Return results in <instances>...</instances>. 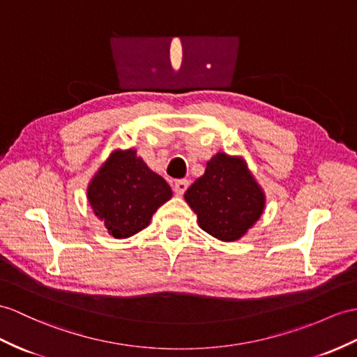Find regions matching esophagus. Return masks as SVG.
<instances>
[{"label": "esophagus", "mask_w": 357, "mask_h": 357, "mask_svg": "<svg viewBox=\"0 0 357 357\" xmlns=\"http://www.w3.org/2000/svg\"><path fill=\"white\" fill-rule=\"evenodd\" d=\"M188 186H189V180H186V178L176 180V183H174V192H176L177 195H183Z\"/></svg>", "instance_id": "obj_1"}]
</instances>
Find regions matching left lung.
I'll use <instances>...</instances> for the list:
<instances>
[{"label": "left lung", "instance_id": "obj_1", "mask_svg": "<svg viewBox=\"0 0 357 357\" xmlns=\"http://www.w3.org/2000/svg\"><path fill=\"white\" fill-rule=\"evenodd\" d=\"M185 199L204 231L221 241H236L264 212L265 195L245 162L218 153L207 162L204 176L190 185Z\"/></svg>", "mask_w": 357, "mask_h": 357}]
</instances>
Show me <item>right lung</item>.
I'll return each mask as SVG.
<instances>
[{
    "mask_svg": "<svg viewBox=\"0 0 357 357\" xmlns=\"http://www.w3.org/2000/svg\"><path fill=\"white\" fill-rule=\"evenodd\" d=\"M171 195L169 185L146 167L135 150L113 153L88 188L95 215L118 239L145 229Z\"/></svg>",
    "mask_w": 357,
    "mask_h": 357,
    "instance_id": "right-lung-1",
    "label": "right lung"
}]
</instances>
